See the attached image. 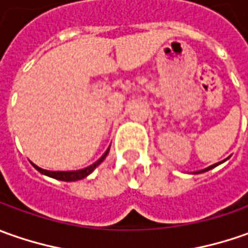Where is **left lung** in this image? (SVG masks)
Wrapping results in <instances>:
<instances>
[{
    "label": "left lung",
    "instance_id": "1",
    "mask_svg": "<svg viewBox=\"0 0 248 248\" xmlns=\"http://www.w3.org/2000/svg\"><path fill=\"white\" fill-rule=\"evenodd\" d=\"M224 161H222V163H224ZM219 164H221V163H217V164H213V166L207 167V168H204V170H199V171H196V172H193V174H203V172H205V171H210V170H213V168H215L217 166H219Z\"/></svg>",
    "mask_w": 248,
    "mask_h": 248
}]
</instances>
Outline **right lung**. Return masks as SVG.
I'll list each match as a JSON object with an SVG mask.
<instances>
[{"mask_svg":"<svg viewBox=\"0 0 248 248\" xmlns=\"http://www.w3.org/2000/svg\"><path fill=\"white\" fill-rule=\"evenodd\" d=\"M110 150V146L108 148V150L102 155V157L99 158V160H96L93 164H91V166L85 167V168H81V170H76V171H48V170H44V168H41V167L35 166L34 163H31L33 164V167L37 170V171H40L41 174H44V175L46 176H51V178H53V179H58V181H64V182H73V181H80V179H84L85 176H88L96 168V167L99 166L100 163L106 158V156H108V153H109Z\"/></svg>","mask_w":248,"mask_h":248,"instance_id":"right-lung-1","label":"right lung"}]
</instances>
